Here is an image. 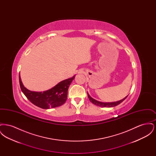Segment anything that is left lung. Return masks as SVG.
<instances>
[{"instance_id": "obj_1", "label": "left lung", "mask_w": 156, "mask_h": 156, "mask_svg": "<svg viewBox=\"0 0 156 156\" xmlns=\"http://www.w3.org/2000/svg\"><path fill=\"white\" fill-rule=\"evenodd\" d=\"M87 94H88V98H89V101H90L92 104H94V105H97V106H100V107H103V108H105V107L111 108V107L116 106L119 105L120 103H122V102L126 99V98L127 97V96H128V95H127V97L124 98L123 99L120 100L119 101H116V102H102L98 101L97 100L94 99V98H92V97L89 95V94H88V92H87Z\"/></svg>"}]
</instances>
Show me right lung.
I'll return each mask as SVG.
<instances>
[{
	"instance_id": "add662e5",
	"label": "right lung",
	"mask_w": 156,
	"mask_h": 156,
	"mask_svg": "<svg viewBox=\"0 0 156 156\" xmlns=\"http://www.w3.org/2000/svg\"><path fill=\"white\" fill-rule=\"evenodd\" d=\"M75 76L59 82L51 89L43 92H34L25 88L19 75L20 88L27 98L32 104L42 109L58 107L65 104L67 99L68 89Z\"/></svg>"
}]
</instances>
